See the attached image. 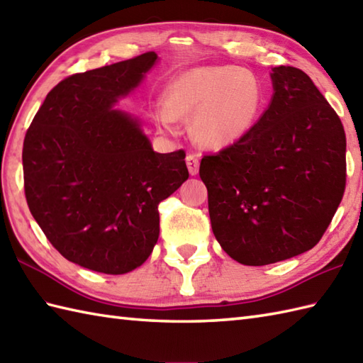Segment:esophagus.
<instances>
[{
    "label": "esophagus",
    "instance_id": "obj_1",
    "mask_svg": "<svg viewBox=\"0 0 363 363\" xmlns=\"http://www.w3.org/2000/svg\"><path fill=\"white\" fill-rule=\"evenodd\" d=\"M186 162H187V168H189L190 174L191 176L198 174V169H199V157H198V154H195V152L187 154Z\"/></svg>",
    "mask_w": 363,
    "mask_h": 363
}]
</instances>
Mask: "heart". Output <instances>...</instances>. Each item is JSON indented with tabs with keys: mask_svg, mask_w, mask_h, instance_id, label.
<instances>
[{
	"mask_svg": "<svg viewBox=\"0 0 363 363\" xmlns=\"http://www.w3.org/2000/svg\"><path fill=\"white\" fill-rule=\"evenodd\" d=\"M165 107L154 112L159 126L173 133L174 118H191V135L209 148L242 140L264 109L265 91L252 72L235 65H206L174 78Z\"/></svg>",
	"mask_w": 363,
	"mask_h": 363,
	"instance_id": "heart-1",
	"label": "heart"
}]
</instances>
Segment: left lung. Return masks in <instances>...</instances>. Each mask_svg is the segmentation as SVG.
<instances>
[{"label":"left lung","mask_w":363,"mask_h":363,"mask_svg":"<svg viewBox=\"0 0 363 363\" xmlns=\"http://www.w3.org/2000/svg\"><path fill=\"white\" fill-rule=\"evenodd\" d=\"M272 79V103L250 134L199 165L215 238L252 267L312 250L346 187L337 112L299 68L274 67Z\"/></svg>","instance_id":"8db88e82"}]
</instances>
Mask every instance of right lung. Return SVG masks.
Returning <instances> with one entry per match:
<instances>
[{
	"label": "right lung",
	"mask_w": 363,
	"mask_h": 363,
	"mask_svg": "<svg viewBox=\"0 0 363 363\" xmlns=\"http://www.w3.org/2000/svg\"><path fill=\"white\" fill-rule=\"evenodd\" d=\"M156 52L60 81L23 142L30 213L62 256L91 272L123 274L150 257L159 203L187 181L186 151L154 152L138 123L113 111Z\"/></svg>",
	"instance_id": "1"
}]
</instances>
